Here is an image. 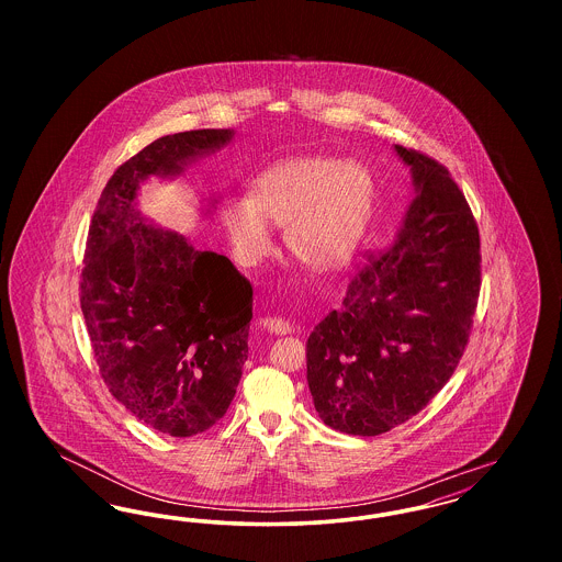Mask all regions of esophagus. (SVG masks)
<instances>
[{
    "label": "esophagus",
    "instance_id": "obj_1",
    "mask_svg": "<svg viewBox=\"0 0 562 562\" xmlns=\"http://www.w3.org/2000/svg\"><path fill=\"white\" fill-rule=\"evenodd\" d=\"M259 324L263 330H268L269 335H289L293 330V326L282 318H261Z\"/></svg>",
    "mask_w": 562,
    "mask_h": 562
}]
</instances>
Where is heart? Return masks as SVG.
<instances>
[{"instance_id": "b5f03b06", "label": "heart", "mask_w": 562, "mask_h": 562, "mask_svg": "<svg viewBox=\"0 0 562 562\" xmlns=\"http://www.w3.org/2000/svg\"><path fill=\"white\" fill-rule=\"evenodd\" d=\"M376 186L367 164L330 156L278 161L257 175L246 200L221 211L227 241L244 266L271 250L269 225L284 227L294 257L312 271L335 273L353 261L373 216Z\"/></svg>"}]
</instances>
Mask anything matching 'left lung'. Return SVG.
Instances as JSON below:
<instances>
[{"label": "left lung", "instance_id": "obj_1", "mask_svg": "<svg viewBox=\"0 0 562 562\" xmlns=\"http://www.w3.org/2000/svg\"><path fill=\"white\" fill-rule=\"evenodd\" d=\"M413 200L390 250L351 280L307 339V385L328 428L390 431L451 379L481 293V238L449 170L394 145Z\"/></svg>", "mask_w": 562, "mask_h": 562}]
</instances>
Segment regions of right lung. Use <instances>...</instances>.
Wrapping results in <instances>:
<instances>
[{"label": "right lung", "mask_w": 562, "mask_h": 562, "mask_svg": "<svg viewBox=\"0 0 562 562\" xmlns=\"http://www.w3.org/2000/svg\"><path fill=\"white\" fill-rule=\"evenodd\" d=\"M232 128L168 134L122 164L88 232L81 312L113 398L138 422L188 438L225 415L248 358L252 286L234 263L147 218L138 191L227 147ZM218 195L206 198L211 214Z\"/></svg>", "instance_id": "obj_1"}]
</instances>
